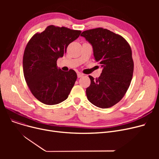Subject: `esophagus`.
Segmentation results:
<instances>
[{"label":"esophagus","mask_w":159,"mask_h":159,"mask_svg":"<svg viewBox=\"0 0 159 159\" xmlns=\"http://www.w3.org/2000/svg\"><path fill=\"white\" fill-rule=\"evenodd\" d=\"M82 76H84V74L80 73V72L77 73V77H78V78H80V77H82Z\"/></svg>","instance_id":"34e87169"}]
</instances>
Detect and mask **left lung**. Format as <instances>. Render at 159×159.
<instances>
[{"mask_svg": "<svg viewBox=\"0 0 159 159\" xmlns=\"http://www.w3.org/2000/svg\"><path fill=\"white\" fill-rule=\"evenodd\" d=\"M80 36L92 45L95 61L103 68L98 78L89 76L87 98L98 107H110L120 101L129 87L134 68L131 47L122 36L102 28L84 31Z\"/></svg>", "mask_w": 159, "mask_h": 159, "instance_id": "left-lung-1", "label": "left lung"}]
</instances>
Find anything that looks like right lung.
I'll list each match as a JSON object with an SVG mask.
<instances>
[{"label":"right lung","mask_w":159,"mask_h":159,"mask_svg":"<svg viewBox=\"0 0 159 159\" xmlns=\"http://www.w3.org/2000/svg\"><path fill=\"white\" fill-rule=\"evenodd\" d=\"M80 33L50 25L29 40L23 55L24 76L31 93L40 102L54 105L68 97L77 75L73 70L63 71L58 68L57 61Z\"/></svg>","instance_id":"1"}]
</instances>
